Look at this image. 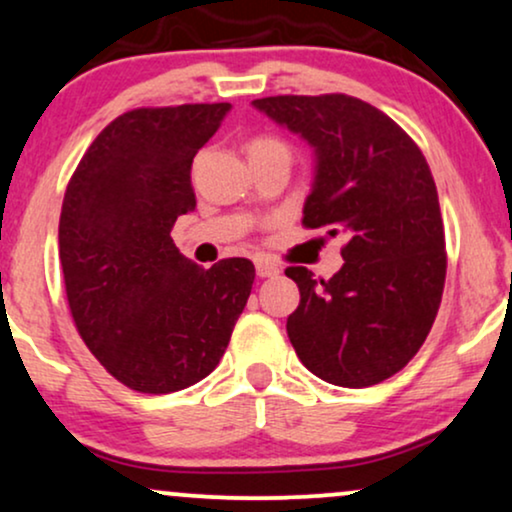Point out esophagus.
Here are the masks:
<instances>
[{"mask_svg":"<svg viewBox=\"0 0 512 512\" xmlns=\"http://www.w3.org/2000/svg\"><path fill=\"white\" fill-rule=\"evenodd\" d=\"M255 271L260 278H271V276H278V271L281 269H278V264L260 257V260H255Z\"/></svg>","mask_w":512,"mask_h":512,"instance_id":"1","label":"esophagus"}]
</instances>
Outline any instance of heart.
<instances>
[{
	"instance_id": "1",
	"label": "heart",
	"mask_w": 512,
	"mask_h": 512,
	"mask_svg": "<svg viewBox=\"0 0 512 512\" xmlns=\"http://www.w3.org/2000/svg\"><path fill=\"white\" fill-rule=\"evenodd\" d=\"M267 148H283V151H288L286 144H281V141L274 139V137H257V139L250 141V153L267 151Z\"/></svg>"
}]
</instances>
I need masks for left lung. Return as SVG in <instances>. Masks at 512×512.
<instances>
[{
	"instance_id": "left-lung-1",
	"label": "left lung",
	"mask_w": 512,
	"mask_h": 512,
	"mask_svg": "<svg viewBox=\"0 0 512 512\" xmlns=\"http://www.w3.org/2000/svg\"><path fill=\"white\" fill-rule=\"evenodd\" d=\"M252 106L314 146L302 224L345 236V264L328 281L286 269L300 288L288 338L326 383H383L416 357L444 293V222L428 160L397 122L354 96L286 94Z\"/></svg>"
}]
</instances>
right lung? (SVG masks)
<instances>
[{"instance_id": "add662e5", "label": "right lung", "mask_w": 512, "mask_h": 512, "mask_svg": "<svg viewBox=\"0 0 512 512\" xmlns=\"http://www.w3.org/2000/svg\"><path fill=\"white\" fill-rule=\"evenodd\" d=\"M229 108L122 113L68 181L58 257L70 314L89 352L129 390L170 394L210 375L250 297V260L203 269L170 236L177 217L196 210L191 163Z\"/></svg>"}]
</instances>
